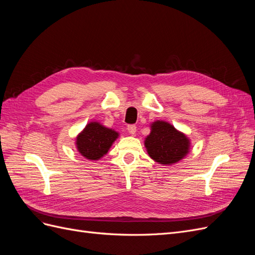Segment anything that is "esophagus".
I'll list each match as a JSON object with an SVG mask.
<instances>
[{
	"instance_id": "1",
	"label": "esophagus",
	"mask_w": 255,
	"mask_h": 255,
	"mask_svg": "<svg viewBox=\"0 0 255 255\" xmlns=\"http://www.w3.org/2000/svg\"><path fill=\"white\" fill-rule=\"evenodd\" d=\"M136 129H137V128H136V126H134V125L128 126V132L130 135H134V134L136 133Z\"/></svg>"
}]
</instances>
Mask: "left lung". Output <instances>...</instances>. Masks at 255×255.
<instances>
[{"instance_id": "obj_1", "label": "left lung", "mask_w": 255, "mask_h": 255, "mask_svg": "<svg viewBox=\"0 0 255 255\" xmlns=\"http://www.w3.org/2000/svg\"><path fill=\"white\" fill-rule=\"evenodd\" d=\"M189 139L170 123L155 121L144 145L149 156L161 165H172L181 160L189 151Z\"/></svg>"}]
</instances>
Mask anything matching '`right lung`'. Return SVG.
Instances as JSON below:
<instances>
[{
  "instance_id": "add662e5",
  "label": "right lung",
  "mask_w": 255,
  "mask_h": 255,
  "mask_svg": "<svg viewBox=\"0 0 255 255\" xmlns=\"http://www.w3.org/2000/svg\"><path fill=\"white\" fill-rule=\"evenodd\" d=\"M119 134L99 122H90L76 137V148L84 157L98 160L109 152Z\"/></svg>"
}]
</instances>
